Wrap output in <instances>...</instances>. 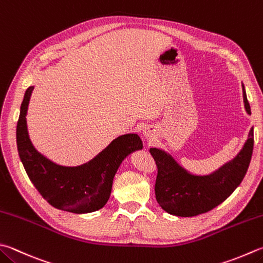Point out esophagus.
I'll use <instances>...</instances> for the list:
<instances>
[{
	"mask_svg": "<svg viewBox=\"0 0 263 263\" xmlns=\"http://www.w3.org/2000/svg\"><path fill=\"white\" fill-rule=\"evenodd\" d=\"M143 135L147 141H153L156 138V129L153 127H145L143 130Z\"/></svg>",
	"mask_w": 263,
	"mask_h": 263,
	"instance_id": "obj_1",
	"label": "esophagus"
}]
</instances>
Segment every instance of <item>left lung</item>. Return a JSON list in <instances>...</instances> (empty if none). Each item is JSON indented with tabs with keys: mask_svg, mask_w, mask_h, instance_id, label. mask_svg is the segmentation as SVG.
Masks as SVG:
<instances>
[{
	"mask_svg": "<svg viewBox=\"0 0 263 263\" xmlns=\"http://www.w3.org/2000/svg\"><path fill=\"white\" fill-rule=\"evenodd\" d=\"M241 87L245 110L247 115H251L245 87L244 85ZM253 144L252 127L249 138L234 159L209 175L192 174L170 153L161 148L151 147L150 152L158 167L155 186L158 204L168 214L182 217L196 216L213 210L223 202L241 183L250 166Z\"/></svg>",
	"mask_w": 263,
	"mask_h": 263,
	"instance_id": "obj_1",
	"label": "left lung"
}]
</instances>
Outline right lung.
<instances>
[{"label": "right lung", "instance_id": "obj_1", "mask_svg": "<svg viewBox=\"0 0 263 263\" xmlns=\"http://www.w3.org/2000/svg\"><path fill=\"white\" fill-rule=\"evenodd\" d=\"M34 87L24 95L17 123V147L29 180L51 206L83 214L101 210L111 196L113 178L127 156L142 150L137 134L113 140L102 152L80 166H62L49 160L32 144L27 130V110Z\"/></svg>", "mask_w": 263, "mask_h": 263}]
</instances>
